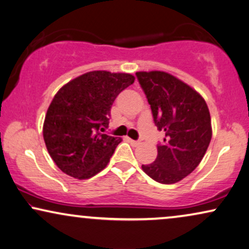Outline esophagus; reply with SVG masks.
<instances>
[{"label": "esophagus", "instance_id": "obj_1", "mask_svg": "<svg viewBox=\"0 0 249 249\" xmlns=\"http://www.w3.org/2000/svg\"><path fill=\"white\" fill-rule=\"evenodd\" d=\"M127 141L130 142V143H131L132 145H138L139 143H140V142H139V141L133 140V139H130V138H127Z\"/></svg>", "mask_w": 249, "mask_h": 249}]
</instances>
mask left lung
Instances as JSON below:
<instances>
[{
    "label": "left lung",
    "mask_w": 249,
    "mask_h": 249,
    "mask_svg": "<svg viewBox=\"0 0 249 249\" xmlns=\"http://www.w3.org/2000/svg\"><path fill=\"white\" fill-rule=\"evenodd\" d=\"M155 125L165 132L158 155L142 170L163 184L181 181L196 168L212 139L211 115L204 98L191 86L165 71H138Z\"/></svg>",
    "instance_id": "obj_1"
}]
</instances>
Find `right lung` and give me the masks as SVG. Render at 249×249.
<instances>
[{
	"instance_id": "obj_1",
	"label": "right lung",
	"mask_w": 249,
	"mask_h": 249,
	"mask_svg": "<svg viewBox=\"0 0 249 249\" xmlns=\"http://www.w3.org/2000/svg\"><path fill=\"white\" fill-rule=\"evenodd\" d=\"M135 77L94 71L65 84L46 111L43 138L55 165L69 177L90 178L107 166L121 138L104 134L110 108Z\"/></svg>"
}]
</instances>
